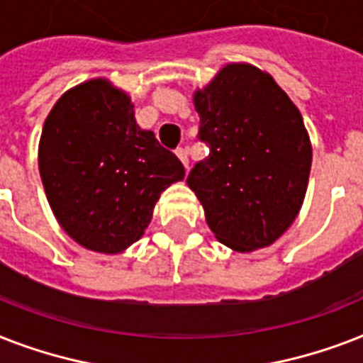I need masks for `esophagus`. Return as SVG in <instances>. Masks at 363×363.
<instances>
[{"instance_id": "esophagus-1", "label": "esophagus", "mask_w": 363, "mask_h": 363, "mask_svg": "<svg viewBox=\"0 0 363 363\" xmlns=\"http://www.w3.org/2000/svg\"><path fill=\"white\" fill-rule=\"evenodd\" d=\"M175 154L179 156V160L182 162V165H184V167L188 169V150H186V148H177Z\"/></svg>"}]
</instances>
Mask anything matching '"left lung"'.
<instances>
[{"label": "left lung", "mask_w": 363, "mask_h": 363, "mask_svg": "<svg viewBox=\"0 0 363 363\" xmlns=\"http://www.w3.org/2000/svg\"><path fill=\"white\" fill-rule=\"evenodd\" d=\"M209 156L188 173L216 239L233 250L267 247L303 203L311 150L303 118L269 75L226 65L194 96Z\"/></svg>", "instance_id": "1"}]
</instances>
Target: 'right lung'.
Here are the masks:
<instances>
[{
  "mask_svg": "<svg viewBox=\"0 0 363 363\" xmlns=\"http://www.w3.org/2000/svg\"><path fill=\"white\" fill-rule=\"evenodd\" d=\"M39 173L60 226L105 254L141 238L160 194L184 179L181 160L137 125L130 98L104 79L71 88L54 105Z\"/></svg>",
  "mask_w": 363,
  "mask_h": 363,
  "instance_id": "obj_1",
  "label": "right lung"
}]
</instances>
